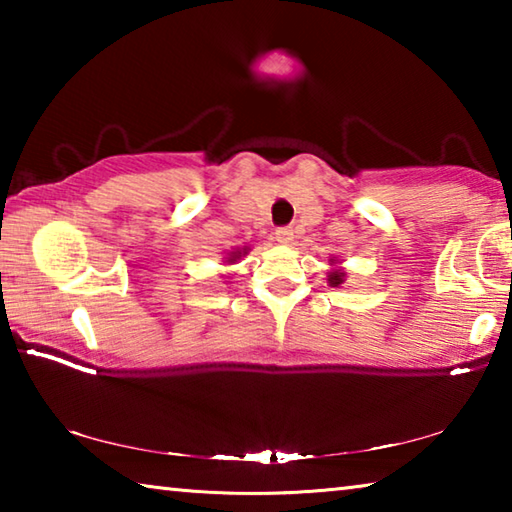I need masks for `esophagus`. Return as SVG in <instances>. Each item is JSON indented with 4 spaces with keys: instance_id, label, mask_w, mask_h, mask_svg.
I'll return each instance as SVG.
<instances>
[{
    "instance_id": "esophagus-1",
    "label": "esophagus",
    "mask_w": 512,
    "mask_h": 512,
    "mask_svg": "<svg viewBox=\"0 0 512 512\" xmlns=\"http://www.w3.org/2000/svg\"><path fill=\"white\" fill-rule=\"evenodd\" d=\"M275 239L284 246H291L293 239H296V235H293L291 228H280V230H275Z\"/></svg>"
}]
</instances>
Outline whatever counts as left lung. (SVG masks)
<instances>
[{"label": "left lung", "instance_id": "1", "mask_svg": "<svg viewBox=\"0 0 512 512\" xmlns=\"http://www.w3.org/2000/svg\"><path fill=\"white\" fill-rule=\"evenodd\" d=\"M343 262V259H336V257H332L329 259V273H327V282H329V287H341V284L345 282V277H348V273H345V268L343 266H339Z\"/></svg>", "mask_w": 512, "mask_h": 512}]
</instances>
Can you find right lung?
I'll use <instances>...</instances> for the list:
<instances>
[{"instance_id":"add662e5","label":"right lung","mask_w":512,"mask_h":512,"mask_svg":"<svg viewBox=\"0 0 512 512\" xmlns=\"http://www.w3.org/2000/svg\"><path fill=\"white\" fill-rule=\"evenodd\" d=\"M248 250H250L248 246H244V248H235V250H230V253L223 257V262H225V264H237L241 257H246V255H248Z\"/></svg>"}]
</instances>
